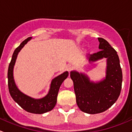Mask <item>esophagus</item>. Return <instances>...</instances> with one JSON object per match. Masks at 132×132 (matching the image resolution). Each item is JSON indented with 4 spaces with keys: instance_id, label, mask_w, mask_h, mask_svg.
I'll return each mask as SVG.
<instances>
[{
    "instance_id": "34e87169",
    "label": "esophagus",
    "mask_w": 132,
    "mask_h": 132,
    "mask_svg": "<svg viewBox=\"0 0 132 132\" xmlns=\"http://www.w3.org/2000/svg\"><path fill=\"white\" fill-rule=\"evenodd\" d=\"M73 69H74V67H73L72 65H67V67H66L67 70L68 72H70Z\"/></svg>"
}]
</instances>
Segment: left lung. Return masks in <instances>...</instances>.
<instances>
[{
  "mask_svg": "<svg viewBox=\"0 0 132 132\" xmlns=\"http://www.w3.org/2000/svg\"><path fill=\"white\" fill-rule=\"evenodd\" d=\"M96 53L87 56L89 63L106 58L105 77L100 81H91L88 75L76 70L70 72L74 82L76 102L81 111L89 114L101 113L110 108L118 100L121 89L123 75L116 50L103 38H98Z\"/></svg>",
  "mask_w": 132,
  "mask_h": 132,
  "instance_id": "left-lung-1",
  "label": "left lung"
}]
</instances>
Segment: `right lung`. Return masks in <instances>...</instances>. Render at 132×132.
<instances>
[{
    "label": "right lung",
    "mask_w": 132,
    "mask_h": 132,
    "mask_svg": "<svg viewBox=\"0 0 132 132\" xmlns=\"http://www.w3.org/2000/svg\"><path fill=\"white\" fill-rule=\"evenodd\" d=\"M32 38V37H30L25 39L13 53L11 61L8 68V87L11 97L21 108L30 113L44 114L51 111L55 107L56 104L57 96L60 87L63 81L68 77L69 72L67 71L64 72L52 79L48 93L41 98H34L21 92L16 85L13 75V70L19 52Z\"/></svg>",
    "instance_id": "right-lung-1"
}]
</instances>
